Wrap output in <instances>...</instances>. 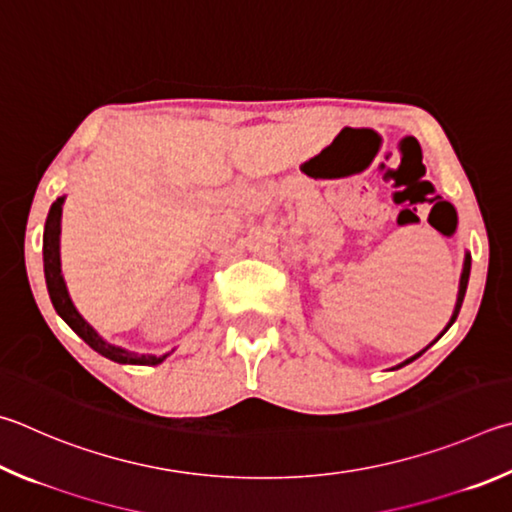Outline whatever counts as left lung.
Segmentation results:
<instances>
[{
    "mask_svg": "<svg viewBox=\"0 0 512 512\" xmlns=\"http://www.w3.org/2000/svg\"><path fill=\"white\" fill-rule=\"evenodd\" d=\"M468 280H470V253H466V259H463V271H461V280H459V293H457V304H454V311H452V318H450V322L445 324V329L439 333V336H436L430 345H427L423 351H418V353H414L412 358H407L405 362H401V365H396L394 369H401V367H405V365H410L412 360H416L418 356H423V353L430 349L436 340H439L445 331H448L452 324H454V320H457V315H459V311H461V304H463V297H466V288H468Z\"/></svg>",
    "mask_w": 512,
    "mask_h": 512,
    "instance_id": "1",
    "label": "left lung"
}]
</instances>
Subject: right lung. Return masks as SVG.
<instances>
[{
  "label": "right lung",
  "instance_id": "obj_1",
  "mask_svg": "<svg viewBox=\"0 0 512 512\" xmlns=\"http://www.w3.org/2000/svg\"><path fill=\"white\" fill-rule=\"evenodd\" d=\"M67 197H58L53 201L49 210V217H46L44 224V239H42V255H44V277H46V288H49V297L53 302V309L58 311L60 318L69 324V327L78 333V336L87 342V345L98 351L100 356H105L120 365H161V362L170 356V353H163V356H154V353H136L123 349L118 345H111L100 333L91 327V324L82 318L78 313L76 304H73L67 282H64L62 275V264H60V232H62V206Z\"/></svg>",
  "mask_w": 512,
  "mask_h": 512
}]
</instances>
